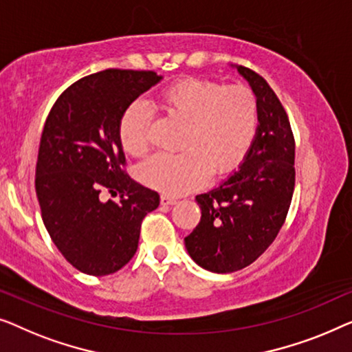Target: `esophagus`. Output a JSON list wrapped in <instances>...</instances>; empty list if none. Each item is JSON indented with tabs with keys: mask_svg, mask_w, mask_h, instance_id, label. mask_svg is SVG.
<instances>
[{
	"mask_svg": "<svg viewBox=\"0 0 352 352\" xmlns=\"http://www.w3.org/2000/svg\"><path fill=\"white\" fill-rule=\"evenodd\" d=\"M177 199L174 196H169V195H161V204L162 206H172L175 204Z\"/></svg>",
	"mask_w": 352,
	"mask_h": 352,
	"instance_id": "obj_1",
	"label": "esophagus"
}]
</instances>
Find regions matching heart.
Returning a JSON list of instances; mask_svg holds the SVG:
<instances>
[{
  "label": "heart",
  "mask_w": 352,
  "mask_h": 352,
  "mask_svg": "<svg viewBox=\"0 0 352 352\" xmlns=\"http://www.w3.org/2000/svg\"><path fill=\"white\" fill-rule=\"evenodd\" d=\"M161 110L185 124L178 140L180 153H162L138 167L145 185L182 195L209 177L236 169L254 142L258 126V102L244 86L201 78L180 79L160 94ZM121 145L131 156H145L151 148V110L145 102H132L120 120Z\"/></svg>",
  "instance_id": "heart-1"
}]
</instances>
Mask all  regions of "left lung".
<instances>
[{"instance_id": "1", "label": "left lung", "mask_w": 352, "mask_h": 352, "mask_svg": "<svg viewBox=\"0 0 352 352\" xmlns=\"http://www.w3.org/2000/svg\"><path fill=\"white\" fill-rule=\"evenodd\" d=\"M258 102V129L244 164L219 188L196 196L201 221L185 237L188 254L212 273H234L273 244L295 188V138L270 84L237 67Z\"/></svg>"}]
</instances>
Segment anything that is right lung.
Masks as SVG:
<instances>
[{
	"instance_id": "1",
	"label": "right lung",
	"mask_w": 352,
	"mask_h": 352,
	"mask_svg": "<svg viewBox=\"0 0 352 352\" xmlns=\"http://www.w3.org/2000/svg\"><path fill=\"white\" fill-rule=\"evenodd\" d=\"M161 76L110 68L65 89L49 113L39 143L34 188L44 226L65 260L89 276L126 266L142 221L160 195L131 178L120 140L126 108ZM103 192L118 201L101 199Z\"/></svg>"
}]
</instances>
